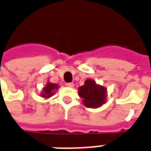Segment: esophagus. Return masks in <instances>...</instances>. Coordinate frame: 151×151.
Returning a JSON list of instances; mask_svg holds the SVG:
<instances>
[{
    "label": "esophagus",
    "mask_w": 151,
    "mask_h": 151,
    "mask_svg": "<svg viewBox=\"0 0 151 151\" xmlns=\"http://www.w3.org/2000/svg\"><path fill=\"white\" fill-rule=\"evenodd\" d=\"M65 86H66V87H69V88H73V83H66L65 84Z\"/></svg>",
    "instance_id": "esophagus-1"
}]
</instances>
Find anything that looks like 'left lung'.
<instances>
[{
	"label": "left lung",
	"instance_id": "left-lung-1",
	"mask_svg": "<svg viewBox=\"0 0 151 151\" xmlns=\"http://www.w3.org/2000/svg\"><path fill=\"white\" fill-rule=\"evenodd\" d=\"M107 88L97 84L92 78L85 81L78 88V95L82 99L83 104L87 108L97 109L107 102Z\"/></svg>",
	"mask_w": 151,
	"mask_h": 151
}]
</instances>
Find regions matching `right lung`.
Listing matches in <instances>:
<instances>
[{"instance_id":"obj_1","label":"right lung","mask_w":151,"mask_h":151,"mask_svg":"<svg viewBox=\"0 0 151 151\" xmlns=\"http://www.w3.org/2000/svg\"><path fill=\"white\" fill-rule=\"evenodd\" d=\"M58 88H59V86L58 84L51 83L50 81H47L46 86L42 88V92L40 93V96L45 99L50 98L53 95H55Z\"/></svg>"}]
</instances>
